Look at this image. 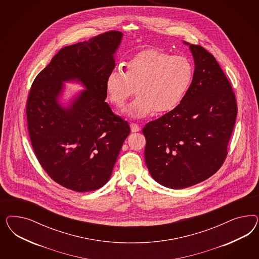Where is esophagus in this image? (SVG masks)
Returning a JSON list of instances; mask_svg holds the SVG:
<instances>
[{
  "mask_svg": "<svg viewBox=\"0 0 259 259\" xmlns=\"http://www.w3.org/2000/svg\"><path fill=\"white\" fill-rule=\"evenodd\" d=\"M130 127H131V131L132 132H139L141 130V127L139 126V124L134 123V122L130 123Z\"/></svg>",
  "mask_w": 259,
  "mask_h": 259,
  "instance_id": "1",
  "label": "esophagus"
}]
</instances>
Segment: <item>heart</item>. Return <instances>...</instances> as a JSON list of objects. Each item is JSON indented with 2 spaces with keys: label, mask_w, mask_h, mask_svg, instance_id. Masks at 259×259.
Here are the masks:
<instances>
[{
  "label": "heart",
  "mask_w": 259,
  "mask_h": 259,
  "mask_svg": "<svg viewBox=\"0 0 259 259\" xmlns=\"http://www.w3.org/2000/svg\"><path fill=\"white\" fill-rule=\"evenodd\" d=\"M194 76V64L187 57L148 49L128 61L126 72L120 67L110 71L104 89L109 102L120 107L136 87L138 96L123 112L143 118L155 111L164 114L177 109L188 94Z\"/></svg>",
  "instance_id": "obj_1"
}]
</instances>
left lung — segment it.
Returning <instances> with one entry per match:
<instances>
[{"mask_svg":"<svg viewBox=\"0 0 259 259\" xmlns=\"http://www.w3.org/2000/svg\"><path fill=\"white\" fill-rule=\"evenodd\" d=\"M195 76L184 101L142 129L145 163L167 188L183 189L209 179L223 164L237 106L230 81L214 57L189 45Z\"/></svg>","mask_w":259,"mask_h":259,"instance_id":"obj_1","label":"left lung"}]
</instances>
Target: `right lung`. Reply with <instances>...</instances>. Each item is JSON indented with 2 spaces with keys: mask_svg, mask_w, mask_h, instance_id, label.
<instances>
[{
  "mask_svg": "<svg viewBox=\"0 0 259 259\" xmlns=\"http://www.w3.org/2000/svg\"><path fill=\"white\" fill-rule=\"evenodd\" d=\"M122 36L106 32L63 47L28 95V132L39 164L58 184L78 193L106 184L130 134L128 122L105 102V79L116 66ZM67 81L79 82L85 90L63 107L59 98Z\"/></svg>",
  "mask_w": 259,
  "mask_h": 259,
  "instance_id": "right-lung-1",
  "label": "right lung"
}]
</instances>
